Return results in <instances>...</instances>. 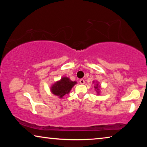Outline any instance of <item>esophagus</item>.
I'll list each match as a JSON object with an SVG mask.
<instances>
[{
  "label": "esophagus",
  "mask_w": 147,
  "mask_h": 147,
  "mask_svg": "<svg viewBox=\"0 0 147 147\" xmlns=\"http://www.w3.org/2000/svg\"><path fill=\"white\" fill-rule=\"evenodd\" d=\"M80 83L81 84H85V80H84V79H80Z\"/></svg>",
  "instance_id": "34e87169"
}]
</instances>
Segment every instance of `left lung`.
<instances>
[{
  "mask_svg": "<svg viewBox=\"0 0 147 147\" xmlns=\"http://www.w3.org/2000/svg\"><path fill=\"white\" fill-rule=\"evenodd\" d=\"M94 88L96 89V92H97V93H98V94L99 92H100V91H100V89H99V85H98V83L96 84V86H94Z\"/></svg>",
  "mask_w": 147,
  "mask_h": 147,
  "instance_id": "left-lung-1",
  "label": "left lung"
}]
</instances>
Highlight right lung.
<instances>
[{"mask_svg":"<svg viewBox=\"0 0 147 147\" xmlns=\"http://www.w3.org/2000/svg\"><path fill=\"white\" fill-rule=\"evenodd\" d=\"M76 84L75 81H71L67 77H63L60 80L57 81L51 88V91L54 94L63 98L65 94H68L73 87Z\"/></svg>","mask_w":147,"mask_h":147,"instance_id":"add662e5","label":"right lung"}]
</instances>
